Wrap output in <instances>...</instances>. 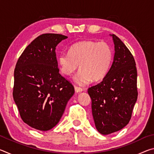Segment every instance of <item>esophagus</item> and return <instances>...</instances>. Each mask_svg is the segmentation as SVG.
<instances>
[{"label": "esophagus", "instance_id": "1", "mask_svg": "<svg viewBox=\"0 0 154 154\" xmlns=\"http://www.w3.org/2000/svg\"><path fill=\"white\" fill-rule=\"evenodd\" d=\"M75 92H77V93H79V92H82L83 90H82V88H81L77 87V86H75Z\"/></svg>", "mask_w": 154, "mask_h": 154}]
</instances>
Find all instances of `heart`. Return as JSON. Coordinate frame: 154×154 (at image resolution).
<instances>
[{
    "mask_svg": "<svg viewBox=\"0 0 154 154\" xmlns=\"http://www.w3.org/2000/svg\"><path fill=\"white\" fill-rule=\"evenodd\" d=\"M113 52L105 42L83 41L74 44L69 52H61L58 56V64L62 74L70 76L77 69V83L84 85L91 80L98 81L105 76L111 66Z\"/></svg>",
    "mask_w": 154,
    "mask_h": 154,
    "instance_id": "1",
    "label": "heart"
}]
</instances>
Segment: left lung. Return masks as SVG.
<instances>
[{"label": "left lung", "mask_w": 154, "mask_h": 154, "mask_svg": "<svg viewBox=\"0 0 154 154\" xmlns=\"http://www.w3.org/2000/svg\"><path fill=\"white\" fill-rule=\"evenodd\" d=\"M113 60L102 82L88 88L95 126L102 134L119 131L128 124L137 102V71L133 56L115 35Z\"/></svg>", "instance_id": "obj_1"}]
</instances>
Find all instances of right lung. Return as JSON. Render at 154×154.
I'll return each mask as SVG.
<instances>
[{
  "label": "right lung",
  "mask_w": 154,
  "mask_h": 154,
  "mask_svg": "<svg viewBox=\"0 0 154 154\" xmlns=\"http://www.w3.org/2000/svg\"><path fill=\"white\" fill-rule=\"evenodd\" d=\"M66 36L43 34L28 45L14 71L13 96L24 123L47 131L61 119L73 85L59 73L56 47Z\"/></svg>",
  "instance_id": "right-lung-1"
}]
</instances>
